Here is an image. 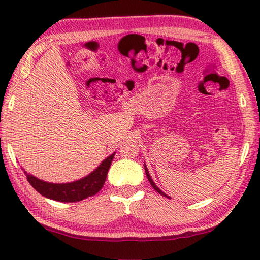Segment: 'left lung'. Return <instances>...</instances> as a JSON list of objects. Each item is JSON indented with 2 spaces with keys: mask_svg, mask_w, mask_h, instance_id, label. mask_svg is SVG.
<instances>
[{
  "mask_svg": "<svg viewBox=\"0 0 260 260\" xmlns=\"http://www.w3.org/2000/svg\"><path fill=\"white\" fill-rule=\"evenodd\" d=\"M144 170H146V174H147V178H148V180H149V182H150V184L152 186V188L155 189V190L157 191V192H159L160 195H162V196H165V197H167V199H170V196H167L165 192H162L159 188H158L157 186H156V183L152 181V179H151V177H150V174H149V172H148V169H147V166L144 165Z\"/></svg>",
  "mask_w": 260,
  "mask_h": 260,
  "instance_id": "8db88e82",
  "label": "left lung"
}]
</instances>
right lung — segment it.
I'll list each match as a JSON object with an SVG mask.
<instances>
[{"instance_id": "1", "label": "right lung", "mask_w": 260, "mask_h": 260, "mask_svg": "<svg viewBox=\"0 0 260 260\" xmlns=\"http://www.w3.org/2000/svg\"><path fill=\"white\" fill-rule=\"evenodd\" d=\"M113 157L114 152L87 177L69 183L46 182L33 177L32 174H27L26 171L25 174L30 186L47 199L58 202H79L96 195L102 189Z\"/></svg>"}]
</instances>
